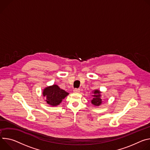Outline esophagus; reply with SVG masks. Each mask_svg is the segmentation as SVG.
Returning <instances> with one entry per match:
<instances>
[{
    "mask_svg": "<svg viewBox=\"0 0 150 150\" xmlns=\"http://www.w3.org/2000/svg\"><path fill=\"white\" fill-rule=\"evenodd\" d=\"M80 89H77V88H76L73 90V92L75 93H79V92H80Z\"/></svg>",
    "mask_w": 150,
    "mask_h": 150,
    "instance_id": "1",
    "label": "esophagus"
}]
</instances>
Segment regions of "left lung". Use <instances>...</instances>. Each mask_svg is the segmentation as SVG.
<instances>
[{"label":"left lung","instance_id":"8db88e82","mask_svg":"<svg viewBox=\"0 0 150 150\" xmlns=\"http://www.w3.org/2000/svg\"><path fill=\"white\" fill-rule=\"evenodd\" d=\"M93 99L91 100V103L95 106H99L102 104V99H101V93L98 89H95L93 92Z\"/></svg>","mask_w":150,"mask_h":150}]
</instances>
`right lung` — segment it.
Masks as SVG:
<instances>
[{
    "mask_svg": "<svg viewBox=\"0 0 150 150\" xmlns=\"http://www.w3.org/2000/svg\"><path fill=\"white\" fill-rule=\"evenodd\" d=\"M42 94L46 98L45 101L46 103L52 107H55L59 105L69 93L61 89L57 85H53L45 88Z\"/></svg>",
    "mask_w": 150,
    "mask_h": 150,
    "instance_id": "add662e5",
    "label": "right lung"
}]
</instances>
